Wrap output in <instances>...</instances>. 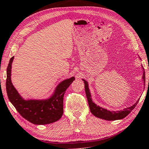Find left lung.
Wrapping results in <instances>:
<instances>
[{
  "instance_id": "8db88e82",
  "label": "left lung",
  "mask_w": 149,
  "mask_h": 149,
  "mask_svg": "<svg viewBox=\"0 0 149 149\" xmlns=\"http://www.w3.org/2000/svg\"><path fill=\"white\" fill-rule=\"evenodd\" d=\"M139 58L141 60V58L139 56ZM142 68L143 69V74H142V79L143 80L144 85L145 84V73H144V70L143 68V66L142 65ZM82 80L84 82V87H85V92L86 95L88 102V105L91 109V111L94 116L98 118L104 119V120L107 121H114V120H119V119H122L124 117H126L134 109L136 106L137 103L139 101V99L137 100V101L135 102L133 105H132L130 107L124 108L123 110H118V111H111L108 110L107 109L103 108L99 105H97L95 102L93 100L92 98L91 93L90 91L89 86H88V82L84 79H82Z\"/></svg>"
}]
</instances>
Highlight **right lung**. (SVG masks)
I'll return each instance as SVG.
<instances>
[{"mask_svg":"<svg viewBox=\"0 0 149 149\" xmlns=\"http://www.w3.org/2000/svg\"><path fill=\"white\" fill-rule=\"evenodd\" d=\"M14 56L11 58L7 69L6 90L8 98L21 116L33 124L45 125L55 122L63 113V96L75 77L61 81L48 98H27L19 95L11 81V68Z\"/></svg>","mask_w":149,"mask_h":149,"instance_id":"1","label":"right lung"}]
</instances>
